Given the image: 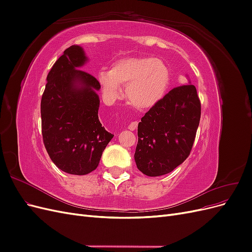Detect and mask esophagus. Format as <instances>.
Wrapping results in <instances>:
<instances>
[{
	"mask_svg": "<svg viewBox=\"0 0 252 252\" xmlns=\"http://www.w3.org/2000/svg\"><path fill=\"white\" fill-rule=\"evenodd\" d=\"M128 128L130 129L131 131H133V130H135L136 128H138V122H131L130 124L128 125Z\"/></svg>",
	"mask_w": 252,
	"mask_h": 252,
	"instance_id": "esophagus-1",
	"label": "esophagus"
}]
</instances>
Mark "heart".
<instances>
[{
	"label": "heart",
	"instance_id": "obj_1",
	"mask_svg": "<svg viewBox=\"0 0 252 252\" xmlns=\"http://www.w3.org/2000/svg\"><path fill=\"white\" fill-rule=\"evenodd\" d=\"M97 80L104 96L117 100L126 86L128 103L138 109H149L161 100L169 80V72L161 60L128 57L113 63L110 71L101 70Z\"/></svg>",
	"mask_w": 252,
	"mask_h": 252
}]
</instances>
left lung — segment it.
Listing matches in <instances>:
<instances>
[{"mask_svg":"<svg viewBox=\"0 0 252 252\" xmlns=\"http://www.w3.org/2000/svg\"><path fill=\"white\" fill-rule=\"evenodd\" d=\"M201 119L193 85L173 88L145 113L138 126L134 159L148 177L171 172L189 157Z\"/></svg>","mask_w":252,"mask_h":252,"instance_id":"left-lung-1","label":"left lung"}]
</instances>
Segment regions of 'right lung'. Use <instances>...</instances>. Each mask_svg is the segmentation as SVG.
Instances as JSON below:
<instances>
[{
  "mask_svg": "<svg viewBox=\"0 0 252 252\" xmlns=\"http://www.w3.org/2000/svg\"><path fill=\"white\" fill-rule=\"evenodd\" d=\"M87 61L82 47L67 48L47 75L41 100L45 148L59 169L77 175L94 171L113 138L98 120L100 83L79 69Z\"/></svg>",
  "mask_w": 252,
  "mask_h": 252,
  "instance_id": "obj_1",
  "label": "right lung"
}]
</instances>
